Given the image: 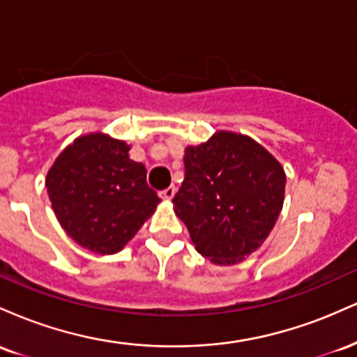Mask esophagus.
Wrapping results in <instances>:
<instances>
[{"mask_svg": "<svg viewBox=\"0 0 357 357\" xmlns=\"http://www.w3.org/2000/svg\"><path fill=\"white\" fill-rule=\"evenodd\" d=\"M174 192H176V188L174 186H169V188H166V190L159 191V196H161L162 199H173Z\"/></svg>", "mask_w": 357, "mask_h": 357, "instance_id": "esophagus-1", "label": "esophagus"}]
</instances>
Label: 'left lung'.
Instances as JSON below:
<instances>
[{"instance_id":"left-lung-1","label":"left lung","mask_w":357,"mask_h":357,"mask_svg":"<svg viewBox=\"0 0 357 357\" xmlns=\"http://www.w3.org/2000/svg\"><path fill=\"white\" fill-rule=\"evenodd\" d=\"M184 179L173 203L204 258L230 265L264 243L282 211L285 173L258 142L216 132L184 151Z\"/></svg>"}]
</instances>
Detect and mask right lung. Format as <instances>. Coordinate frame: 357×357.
Masks as SVG:
<instances>
[{"label":"right lung","instance_id":"1","mask_svg":"<svg viewBox=\"0 0 357 357\" xmlns=\"http://www.w3.org/2000/svg\"><path fill=\"white\" fill-rule=\"evenodd\" d=\"M47 190L67 235L100 255L122 250L161 202L129 146L100 132L79 137L56 158Z\"/></svg>","mask_w":357,"mask_h":357}]
</instances>
